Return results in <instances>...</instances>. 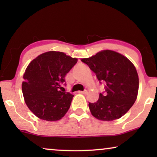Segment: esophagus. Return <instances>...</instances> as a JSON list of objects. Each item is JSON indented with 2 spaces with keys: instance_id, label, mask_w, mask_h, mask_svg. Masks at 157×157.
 I'll return each instance as SVG.
<instances>
[{
  "instance_id": "obj_1",
  "label": "esophagus",
  "mask_w": 157,
  "mask_h": 157,
  "mask_svg": "<svg viewBox=\"0 0 157 157\" xmlns=\"http://www.w3.org/2000/svg\"><path fill=\"white\" fill-rule=\"evenodd\" d=\"M79 94H86L88 93L87 90H85V91H78Z\"/></svg>"
}]
</instances>
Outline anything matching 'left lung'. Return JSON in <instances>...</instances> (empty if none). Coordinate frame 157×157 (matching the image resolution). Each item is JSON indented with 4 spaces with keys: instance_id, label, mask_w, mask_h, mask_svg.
Wrapping results in <instances>:
<instances>
[{
    "instance_id": "left-lung-1",
    "label": "left lung",
    "mask_w": 157,
    "mask_h": 157,
    "mask_svg": "<svg viewBox=\"0 0 157 157\" xmlns=\"http://www.w3.org/2000/svg\"><path fill=\"white\" fill-rule=\"evenodd\" d=\"M105 82V93L95 103H89L91 114L101 121L120 119L134 104L138 96L139 76L132 62L121 53L103 50L91 57L82 59Z\"/></svg>"
}]
</instances>
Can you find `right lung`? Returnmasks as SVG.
<instances>
[{
  "mask_svg": "<svg viewBox=\"0 0 157 157\" xmlns=\"http://www.w3.org/2000/svg\"><path fill=\"white\" fill-rule=\"evenodd\" d=\"M77 61L63 52L51 51L38 56L27 66L23 95L28 108L38 118L56 121L67 113L74 95L60 90Z\"/></svg>",
  "mask_w": 157,
  "mask_h": 157,
  "instance_id": "obj_1",
  "label": "right lung"
}]
</instances>
